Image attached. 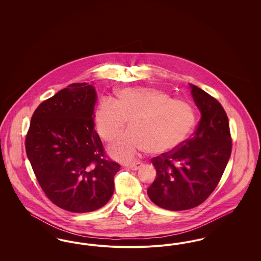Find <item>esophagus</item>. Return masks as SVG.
<instances>
[{
  "instance_id": "34e87169",
  "label": "esophagus",
  "mask_w": 261,
  "mask_h": 261,
  "mask_svg": "<svg viewBox=\"0 0 261 261\" xmlns=\"http://www.w3.org/2000/svg\"><path fill=\"white\" fill-rule=\"evenodd\" d=\"M141 165H142L141 162H136V163H130V164L128 165V167H129L130 169H132V170H137V169H139V168L141 167Z\"/></svg>"
}]
</instances>
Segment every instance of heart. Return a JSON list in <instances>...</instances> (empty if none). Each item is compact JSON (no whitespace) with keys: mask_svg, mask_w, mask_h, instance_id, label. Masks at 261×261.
Returning a JSON list of instances; mask_svg holds the SVG:
<instances>
[{"mask_svg":"<svg viewBox=\"0 0 261 261\" xmlns=\"http://www.w3.org/2000/svg\"><path fill=\"white\" fill-rule=\"evenodd\" d=\"M130 120V130L111 146L112 155L131 161L143 149L165 152L185 140L195 124L193 106L184 99H171L154 88H126L117 99L103 98L95 113L99 137L111 142Z\"/></svg>","mask_w":261,"mask_h":261,"instance_id":"1","label":"heart"}]
</instances>
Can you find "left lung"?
<instances>
[{
    "label": "left lung",
    "mask_w": 261,
    "mask_h": 261,
    "mask_svg": "<svg viewBox=\"0 0 261 261\" xmlns=\"http://www.w3.org/2000/svg\"><path fill=\"white\" fill-rule=\"evenodd\" d=\"M201 117L193 136L151 159L156 177L148 188L153 203L168 211L196 207L218 185L232 150L229 120L221 103L193 84Z\"/></svg>",
    "instance_id": "8db88e82"
}]
</instances>
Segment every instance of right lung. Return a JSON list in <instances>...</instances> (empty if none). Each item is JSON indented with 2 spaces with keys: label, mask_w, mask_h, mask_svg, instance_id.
<instances>
[{
  "label": "right lung",
  "mask_w": 261,
  "mask_h": 261,
  "mask_svg": "<svg viewBox=\"0 0 261 261\" xmlns=\"http://www.w3.org/2000/svg\"><path fill=\"white\" fill-rule=\"evenodd\" d=\"M96 91L73 83L38 106L25 138L26 154L47 198L64 211H97L112 198L120 165L105 153L94 129Z\"/></svg>",
  "instance_id": "right-lung-1"
}]
</instances>
